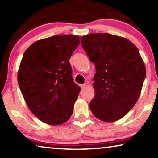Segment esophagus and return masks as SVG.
<instances>
[{"instance_id":"obj_1","label":"esophagus","mask_w":158,"mask_h":158,"mask_svg":"<svg viewBox=\"0 0 158 158\" xmlns=\"http://www.w3.org/2000/svg\"><path fill=\"white\" fill-rule=\"evenodd\" d=\"M85 87H86V84H82V85H81V88L82 89H83V88H85Z\"/></svg>"}]
</instances>
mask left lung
Wrapping results in <instances>:
<instances>
[{
    "label": "left lung",
    "instance_id": "left-lung-1",
    "mask_svg": "<svg viewBox=\"0 0 158 158\" xmlns=\"http://www.w3.org/2000/svg\"><path fill=\"white\" fill-rule=\"evenodd\" d=\"M81 43L96 70L90 111L103 122L120 119L137 103L146 76L139 50L127 39L107 33L83 36Z\"/></svg>",
    "mask_w": 158,
    "mask_h": 158
}]
</instances>
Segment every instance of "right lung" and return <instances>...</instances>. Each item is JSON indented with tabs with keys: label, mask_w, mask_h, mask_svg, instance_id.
Here are the masks:
<instances>
[{
	"label": "right lung",
	"mask_w": 158,
	"mask_h": 158,
	"mask_svg": "<svg viewBox=\"0 0 158 158\" xmlns=\"http://www.w3.org/2000/svg\"><path fill=\"white\" fill-rule=\"evenodd\" d=\"M80 36L55 35L36 41L24 52L18 83L30 111L40 121L60 125L70 118L81 88L69 60Z\"/></svg>",
	"instance_id": "right-lung-1"
}]
</instances>
